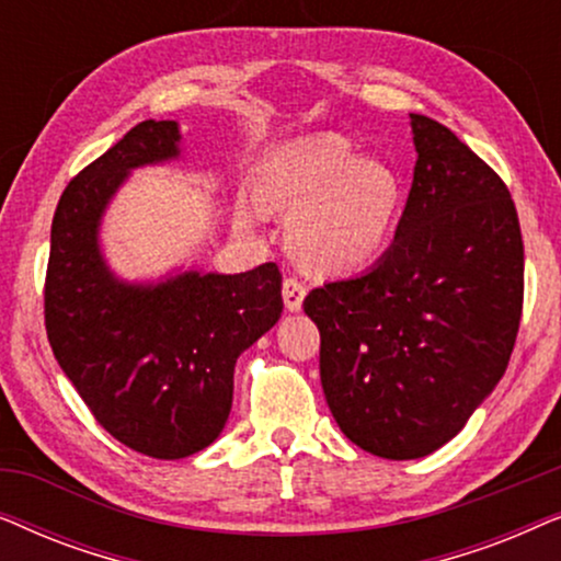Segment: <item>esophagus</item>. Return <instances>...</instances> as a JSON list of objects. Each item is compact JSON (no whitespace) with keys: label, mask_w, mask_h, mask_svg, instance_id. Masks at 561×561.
<instances>
[{"label":"esophagus","mask_w":561,"mask_h":561,"mask_svg":"<svg viewBox=\"0 0 561 561\" xmlns=\"http://www.w3.org/2000/svg\"><path fill=\"white\" fill-rule=\"evenodd\" d=\"M306 298V286L296 278L283 280V304H286L288 311H301Z\"/></svg>","instance_id":"1"}]
</instances>
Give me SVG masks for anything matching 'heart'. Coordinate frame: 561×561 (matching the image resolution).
<instances>
[{
  "instance_id": "1",
  "label": "heart",
  "mask_w": 561,
  "mask_h": 561,
  "mask_svg": "<svg viewBox=\"0 0 561 561\" xmlns=\"http://www.w3.org/2000/svg\"><path fill=\"white\" fill-rule=\"evenodd\" d=\"M257 196L290 217L296 255L324 275H350L386 255L403 211V183L380 160L359 158L342 137L283 145L257 171ZM237 219L250 225L252 211Z\"/></svg>"
}]
</instances>
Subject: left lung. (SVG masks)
Listing matches in <instances>:
<instances>
[{
	"mask_svg": "<svg viewBox=\"0 0 561 561\" xmlns=\"http://www.w3.org/2000/svg\"><path fill=\"white\" fill-rule=\"evenodd\" d=\"M411 133L419 158L393 244L304 301L329 411L382 459L426 457L462 432L508 367L524 306L505 183L439 122L411 114Z\"/></svg>",
	"mask_w": 561,
	"mask_h": 561,
	"instance_id": "1",
	"label": "left lung"
}]
</instances>
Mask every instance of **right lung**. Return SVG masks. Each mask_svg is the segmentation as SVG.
Returning <instances> with one entry per match:
<instances>
[{
  "label": "right lung",
  "mask_w": 561,
  "mask_h": 561,
  "mask_svg": "<svg viewBox=\"0 0 561 561\" xmlns=\"http://www.w3.org/2000/svg\"><path fill=\"white\" fill-rule=\"evenodd\" d=\"M181 158L173 119H145L60 196L45 275V329L60 370L114 439L156 459L209 447L232 411L234 363L280 319L275 263L133 283L106 265V206L135 168Z\"/></svg>",
  "instance_id": "obj_1"
}]
</instances>
